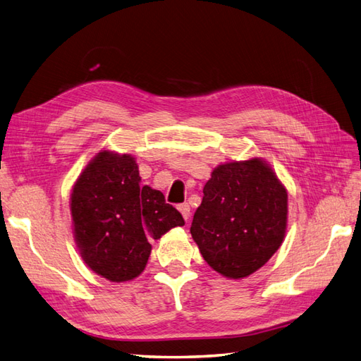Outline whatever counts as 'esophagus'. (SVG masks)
Masks as SVG:
<instances>
[{
    "label": "esophagus",
    "mask_w": 361,
    "mask_h": 361,
    "mask_svg": "<svg viewBox=\"0 0 361 361\" xmlns=\"http://www.w3.org/2000/svg\"><path fill=\"white\" fill-rule=\"evenodd\" d=\"M178 210L181 212L183 218L186 219V221L190 218V206L188 204V202H183V204H180V206H178Z\"/></svg>",
    "instance_id": "1"
}]
</instances>
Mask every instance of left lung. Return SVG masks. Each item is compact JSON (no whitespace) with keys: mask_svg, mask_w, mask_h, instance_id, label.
I'll use <instances>...</instances> for the list:
<instances>
[{"mask_svg":"<svg viewBox=\"0 0 361 361\" xmlns=\"http://www.w3.org/2000/svg\"><path fill=\"white\" fill-rule=\"evenodd\" d=\"M190 226L204 261L228 279L259 270L282 245L288 195L267 161L219 164L202 189Z\"/></svg>","mask_w":361,"mask_h":361,"instance_id":"8db88e82","label":"left lung"}]
</instances>
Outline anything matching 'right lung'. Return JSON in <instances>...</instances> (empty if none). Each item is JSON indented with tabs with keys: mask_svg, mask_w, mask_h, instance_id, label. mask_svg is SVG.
<instances>
[{
	"mask_svg": "<svg viewBox=\"0 0 361 361\" xmlns=\"http://www.w3.org/2000/svg\"><path fill=\"white\" fill-rule=\"evenodd\" d=\"M140 180L134 157L104 149L71 190L73 233L82 259L111 282L135 279L149 259L151 239L184 226L163 193Z\"/></svg>",
	"mask_w": 361,
	"mask_h": 361,
	"instance_id": "add662e5",
	"label": "right lung"
}]
</instances>
